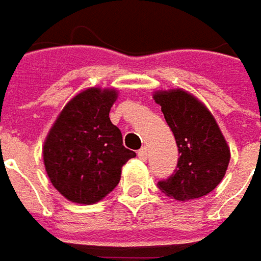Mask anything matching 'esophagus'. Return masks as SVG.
Instances as JSON below:
<instances>
[{
  "label": "esophagus",
  "instance_id": "34e87169",
  "mask_svg": "<svg viewBox=\"0 0 261 261\" xmlns=\"http://www.w3.org/2000/svg\"><path fill=\"white\" fill-rule=\"evenodd\" d=\"M137 154H139V158H140L142 161H146V159H147V147H142V149L137 152Z\"/></svg>",
  "mask_w": 261,
  "mask_h": 261
}]
</instances>
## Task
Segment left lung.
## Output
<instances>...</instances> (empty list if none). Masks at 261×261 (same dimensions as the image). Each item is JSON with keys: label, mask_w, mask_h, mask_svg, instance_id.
<instances>
[{"label": "left lung", "mask_w": 261, "mask_h": 261, "mask_svg": "<svg viewBox=\"0 0 261 261\" xmlns=\"http://www.w3.org/2000/svg\"><path fill=\"white\" fill-rule=\"evenodd\" d=\"M153 99L164 112L178 146L175 172L158 187L178 201L209 194L225 176L231 150L204 103L182 89L158 90Z\"/></svg>", "instance_id": "1"}]
</instances>
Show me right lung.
I'll return each instance as SVG.
<instances>
[{
  "mask_svg": "<svg viewBox=\"0 0 261 261\" xmlns=\"http://www.w3.org/2000/svg\"><path fill=\"white\" fill-rule=\"evenodd\" d=\"M115 89L89 87L64 107L48 133L42 154L52 186L70 201L95 204L118 186L121 169L136 153L109 119Z\"/></svg>",
  "mask_w": 261,
  "mask_h": 261,
  "instance_id": "obj_1",
  "label": "right lung"
}]
</instances>
